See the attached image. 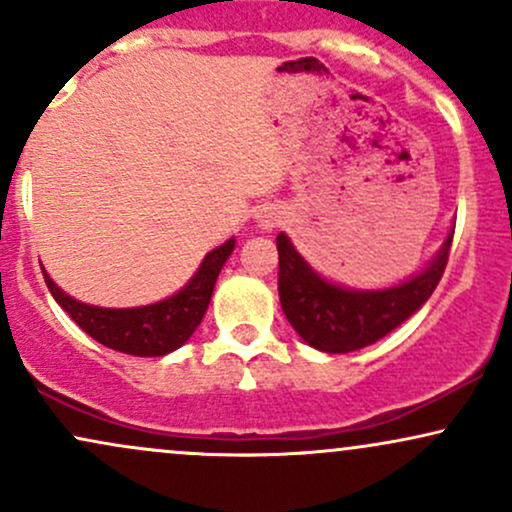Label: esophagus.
<instances>
[{
  "mask_svg": "<svg viewBox=\"0 0 512 512\" xmlns=\"http://www.w3.org/2000/svg\"><path fill=\"white\" fill-rule=\"evenodd\" d=\"M279 223H281V211L276 207H264L260 209V214H257V226H260L262 231H274Z\"/></svg>",
  "mask_w": 512,
  "mask_h": 512,
  "instance_id": "34e87169",
  "label": "esophagus"
}]
</instances>
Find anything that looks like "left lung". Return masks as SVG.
Here are the masks:
<instances>
[{
    "label": "left lung",
    "instance_id": "1",
    "mask_svg": "<svg viewBox=\"0 0 512 512\" xmlns=\"http://www.w3.org/2000/svg\"><path fill=\"white\" fill-rule=\"evenodd\" d=\"M452 233L419 274L385 289H349L315 272L286 233L279 250V301L286 320L305 344L325 354H349L375 344L409 320L436 291L448 264Z\"/></svg>",
    "mask_w": 512,
    "mask_h": 512
}]
</instances>
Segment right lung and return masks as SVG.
<instances>
[{
    "instance_id": "1",
    "label": "right lung",
    "mask_w": 512,
    "mask_h": 512,
    "mask_svg": "<svg viewBox=\"0 0 512 512\" xmlns=\"http://www.w3.org/2000/svg\"><path fill=\"white\" fill-rule=\"evenodd\" d=\"M236 248V238L207 252L199 269L173 296L139 308H98L64 293L43 269L45 284L62 310L88 337L129 356H166L180 349L207 313L219 272Z\"/></svg>"
}]
</instances>
